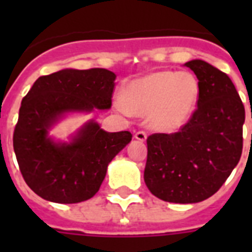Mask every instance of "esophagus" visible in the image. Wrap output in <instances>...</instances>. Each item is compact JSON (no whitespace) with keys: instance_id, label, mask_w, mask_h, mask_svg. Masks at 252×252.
I'll list each match as a JSON object with an SVG mask.
<instances>
[{"instance_id":"1","label":"esophagus","mask_w":252,"mask_h":252,"mask_svg":"<svg viewBox=\"0 0 252 252\" xmlns=\"http://www.w3.org/2000/svg\"><path fill=\"white\" fill-rule=\"evenodd\" d=\"M134 138H136V140H138V141H145L146 133L144 132V130H138L137 133L134 134Z\"/></svg>"}]
</instances>
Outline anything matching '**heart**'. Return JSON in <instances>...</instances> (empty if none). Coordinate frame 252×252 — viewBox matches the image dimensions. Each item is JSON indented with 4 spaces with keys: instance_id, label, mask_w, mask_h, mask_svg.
<instances>
[{
    "instance_id": "obj_1",
    "label": "heart",
    "mask_w": 252,
    "mask_h": 252,
    "mask_svg": "<svg viewBox=\"0 0 252 252\" xmlns=\"http://www.w3.org/2000/svg\"><path fill=\"white\" fill-rule=\"evenodd\" d=\"M199 94V82L191 73L162 70L130 81L126 98L118 96L116 106L124 114H150L154 128L176 132L195 112Z\"/></svg>"
}]
</instances>
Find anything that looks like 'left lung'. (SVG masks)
Listing matches in <instances>:
<instances>
[{"label": "left lung", "instance_id": "obj_1", "mask_svg": "<svg viewBox=\"0 0 252 252\" xmlns=\"http://www.w3.org/2000/svg\"><path fill=\"white\" fill-rule=\"evenodd\" d=\"M184 65L199 80L197 108L179 132L148 137L144 180L158 199L192 204L215 195L238 165L245 106L227 74L203 60Z\"/></svg>", "mask_w": 252, "mask_h": 252}]
</instances>
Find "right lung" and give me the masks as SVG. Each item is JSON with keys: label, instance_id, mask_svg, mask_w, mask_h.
<instances>
[{"label": "right lung", "instance_id": "1", "mask_svg": "<svg viewBox=\"0 0 252 252\" xmlns=\"http://www.w3.org/2000/svg\"><path fill=\"white\" fill-rule=\"evenodd\" d=\"M115 80L107 69H63L39 77L22 99L13 146L22 176L36 195L74 204L99 191L108 163L132 140L130 132H106L90 120L61 142L49 130L70 112L111 108Z\"/></svg>", "mask_w": 252, "mask_h": 252}]
</instances>
